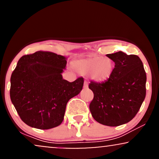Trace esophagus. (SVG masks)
Listing matches in <instances>:
<instances>
[{
  "label": "esophagus",
  "mask_w": 159,
  "mask_h": 159,
  "mask_svg": "<svg viewBox=\"0 0 159 159\" xmlns=\"http://www.w3.org/2000/svg\"><path fill=\"white\" fill-rule=\"evenodd\" d=\"M83 87L85 88V89H87V88L89 87V84H88V81H86V80H85V81H84Z\"/></svg>",
  "instance_id": "obj_1"
}]
</instances>
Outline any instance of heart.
Wrapping results in <instances>:
<instances>
[{
  "instance_id": "1",
  "label": "heart",
  "mask_w": 159,
  "mask_h": 159,
  "mask_svg": "<svg viewBox=\"0 0 159 159\" xmlns=\"http://www.w3.org/2000/svg\"><path fill=\"white\" fill-rule=\"evenodd\" d=\"M73 65L80 74H87L89 73L91 79L98 83L109 80L113 74L115 68V61L112 59L98 56L76 61L73 63Z\"/></svg>"
}]
</instances>
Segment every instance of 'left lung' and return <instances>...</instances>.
<instances>
[{
  "label": "left lung",
  "instance_id": "obj_1",
  "mask_svg": "<svg viewBox=\"0 0 159 159\" xmlns=\"http://www.w3.org/2000/svg\"><path fill=\"white\" fill-rule=\"evenodd\" d=\"M115 68L109 80L91 81L94 93L89 105L96 121L109 126L126 124L135 117L146 96L147 75L141 59L122 51L107 54Z\"/></svg>",
  "mask_w": 159,
  "mask_h": 159
}]
</instances>
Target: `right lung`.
I'll use <instances>...</instances> for the list:
<instances>
[{
    "label": "right lung",
    "instance_id": "obj_1",
    "mask_svg": "<svg viewBox=\"0 0 159 159\" xmlns=\"http://www.w3.org/2000/svg\"><path fill=\"white\" fill-rule=\"evenodd\" d=\"M65 57L37 51L20 58L10 79V99L20 119L28 126L49 129L60 125L68 100L80 94L84 79H62Z\"/></svg>",
    "mask_w": 159,
    "mask_h": 159
}]
</instances>
